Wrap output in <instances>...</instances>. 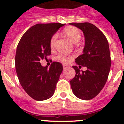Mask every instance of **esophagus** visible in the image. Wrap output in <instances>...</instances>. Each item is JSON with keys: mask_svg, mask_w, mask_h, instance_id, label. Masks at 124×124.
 <instances>
[{"mask_svg": "<svg viewBox=\"0 0 124 124\" xmlns=\"http://www.w3.org/2000/svg\"><path fill=\"white\" fill-rule=\"evenodd\" d=\"M67 67L68 66L66 65H63V70H66V68H67Z\"/></svg>", "mask_w": 124, "mask_h": 124, "instance_id": "esophagus-1", "label": "esophagus"}]
</instances>
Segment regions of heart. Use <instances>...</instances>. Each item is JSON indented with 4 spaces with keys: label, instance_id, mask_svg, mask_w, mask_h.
Returning <instances> with one entry per match:
<instances>
[{
    "label": "heart",
    "instance_id": "heart-1",
    "mask_svg": "<svg viewBox=\"0 0 124 124\" xmlns=\"http://www.w3.org/2000/svg\"><path fill=\"white\" fill-rule=\"evenodd\" d=\"M63 34L74 43H77L78 42L81 37V32L80 30L78 28L74 27V26H68V27H66L63 30ZM57 37H58L57 34H54L52 36L50 40V46L51 48L54 47V43H55ZM57 59L63 63H67L70 62V60L71 59V58L67 56L65 54L61 53L57 56Z\"/></svg>",
    "mask_w": 124,
    "mask_h": 124
}]
</instances>
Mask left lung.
Masks as SVG:
<instances>
[{
    "label": "left lung",
    "instance_id": "1",
    "mask_svg": "<svg viewBox=\"0 0 124 124\" xmlns=\"http://www.w3.org/2000/svg\"><path fill=\"white\" fill-rule=\"evenodd\" d=\"M83 31L85 37L83 53L75 59L78 65L87 70L80 71L77 66L75 77L70 81L73 93L82 100H90L96 97L106 84L111 59L109 43L104 34L89 23H70Z\"/></svg>",
    "mask_w": 124,
    "mask_h": 124
}]
</instances>
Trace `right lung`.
<instances>
[{"instance_id":"right-lung-1","label":"right lung","mask_w":124,"mask_h":124,"mask_svg":"<svg viewBox=\"0 0 124 124\" xmlns=\"http://www.w3.org/2000/svg\"><path fill=\"white\" fill-rule=\"evenodd\" d=\"M65 24H37L24 34L17 46L15 68L19 83L25 92L37 101L50 98L63 70L62 63L53 62L49 69L41 65L51 54L50 40Z\"/></svg>"}]
</instances>
